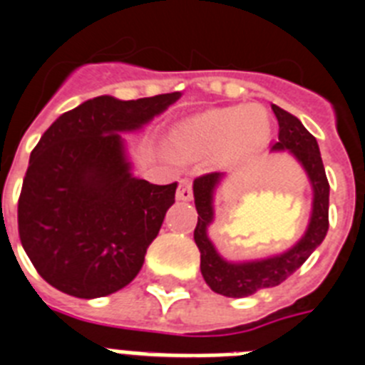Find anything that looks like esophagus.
Listing matches in <instances>:
<instances>
[{"mask_svg": "<svg viewBox=\"0 0 365 365\" xmlns=\"http://www.w3.org/2000/svg\"><path fill=\"white\" fill-rule=\"evenodd\" d=\"M176 198L183 202L192 200V183L189 178H182L178 183V191H176Z\"/></svg>", "mask_w": 365, "mask_h": 365, "instance_id": "34e87169", "label": "esophagus"}]
</instances>
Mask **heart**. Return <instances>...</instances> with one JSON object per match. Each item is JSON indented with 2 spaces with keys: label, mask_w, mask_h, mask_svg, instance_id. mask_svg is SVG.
I'll return each instance as SVG.
<instances>
[{
  "label": "heart",
  "mask_w": 365,
  "mask_h": 365,
  "mask_svg": "<svg viewBox=\"0 0 365 365\" xmlns=\"http://www.w3.org/2000/svg\"><path fill=\"white\" fill-rule=\"evenodd\" d=\"M270 135V117L262 106L213 108L180 123L170 132V145L189 158L220 154L233 161L259 150Z\"/></svg>",
  "instance_id": "b5f03b06"
}]
</instances>
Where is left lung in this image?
<instances>
[{"mask_svg": "<svg viewBox=\"0 0 365 365\" xmlns=\"http://www.w3.org/2000/svg\"><path fill=\"white\" fill-rule=\"evenodd\" d=\"M272 110L279 121V139L272 145V150H290L307 170L314 191L312 217L305 235L288 252L261 261L227 262L218 255L207 237V226L213 222L215 215L213 192L224 174L209 173L198 176L192 183V192L198 211L195 242L200 250V270L209 288L226 297H246L257 292L259 288L281 284L310 257V253L323 242L329 230V182L318 141L292 113L275 104H272Z\"/></svg>", "mask_w": 365, "mask_h": 365, "instance_id": "1", "label": "left lung"}]
</instances>
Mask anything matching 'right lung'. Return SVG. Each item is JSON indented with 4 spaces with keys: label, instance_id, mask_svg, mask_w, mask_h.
Segmentation results:
<instances>
[{
    "label": "right lung",
    "instance_id": "add662e5",
    "mask_svg": "<svg viewBox=\"0 0 365 365\" xmlns=\"http://www.w3.org/2000/svg\"><path fill=\"white\" fill-rule=\"evenodd\" d=\"M178 99L180 91L138 101L101 95L43 132L21 185L18 231L51 287L91 299L139 274L178 183L132 176L121 132L141 128Z\"/></svg>",
    "mask_w": 365,
    "mask_h": 365
}]
</instances>
